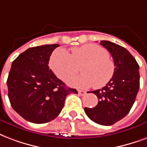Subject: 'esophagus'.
Returning <instances> with one entry per match:
<instances>
[{"mask_svg":"<svg viewBox=\"0 0 147 147\" xmlns=\"http://www.w3.org/2000/svg\"><path fill=\"white\" fill-rule=\"evenodd\" d=\"M78 94H79V95H80V96H84V95H86V92L84 91V90H78Z\"/></svg>","mask_w":147,"mask_h":147,"instance_id":"obj_1","label":"esophagus"}]
</instances>
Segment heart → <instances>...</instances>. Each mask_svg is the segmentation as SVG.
I'll return each instance as SVG.
<instances>
[{
  "label": "heart",
  "instance_id": "1",
  "mask_svg": "<svg viewBox=\"0 0 147 147\" xmlns=\"http://www.w3.org/2000/svg\"><path fill=\"white\" fill-rule=\"evenodd\" d=\"M107 49L97 44H85L73 47L71 53L63 49L56 50L51 57L50 66L54 74L63 81L74 77L81 67V74L68 84L82 88H102L113 77L115 63Z\"/></svg>",
  "mask_w": 147,
  "mask_h": 147
}]
</instances>
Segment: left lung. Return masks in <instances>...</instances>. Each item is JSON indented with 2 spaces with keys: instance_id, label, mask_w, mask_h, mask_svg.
<instances>
[{
  "instance_id": "obj_1",
  "label": "left lung",
  "mask_w": 147,
  "mask_h": 147,
  "mask_svg": "<svg viewBox=\"0 0 147 147\" xmlns=\"http://www.w3.org/2000/svg\"><path fill=\"white\" fill-rule=\"evenodd\" d=\"M100 44L110 52L115 63L113 77L102 89L93 91L98 97L94 108H84L94 122L110 126L126 117L134 105L140 88L139 65L127 49L117 44L101 40Z\"/></svg>"
}]
</instances>
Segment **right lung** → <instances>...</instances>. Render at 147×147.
<instances>
[{
  "instance_id": "1",
  "label": "right lung",
  "mask_w": 147,
  "mask_h": 147,
  "mask_svg": "<svg viewBox=\"0 0 147 147\" xmlns=\"http://www.w3.org/2000/svg\"><path fill=\"white\" fill-rule=\"evenodd\" d=\"M60 45L34 47L13 61L7 80L11 107L29 122L45 123L55 119L64 105L66 96L77 94L67 87L49 69L51 53Z\"/></svg>"
}]
</instances>
